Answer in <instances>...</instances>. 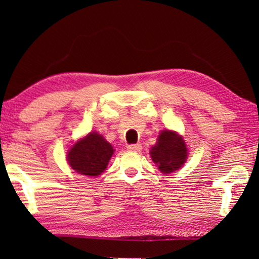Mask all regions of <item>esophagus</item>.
Wrapping results in <instances>:
<instances>
[{"instance_id":"34e87169","label":"esophagus","mask_w":259,"mask_h":259,"mask_svg":"<svg viewBox=\"0 0 259 259\" xmlns=\"http://www.w3.org/2000/svg\"><path fill=\"white\" fill-rule=\"evenodd\" d=\"M126 148H128V151L130 152H140L142 151V145H140V144H131V145L126 146Z\"/></svg>"}]
</instances>
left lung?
Masks as SVG:
<instances>
[{"label": "left lung", "mask_w": 259, "mask_h": 259, "mask_svg": "<svg viewBox=\"0 0 259 259\" xmlns=\"http://www.w3.org/2000/svg\"><path fill=\"white\" fill-rule=\"evenodd\" d=\"M151 157L161 172L170 174L181 168L187 157L186 144L175 131L163 130L151 148Z\"/></svg>", "instance_id": "1"}]
</instances>
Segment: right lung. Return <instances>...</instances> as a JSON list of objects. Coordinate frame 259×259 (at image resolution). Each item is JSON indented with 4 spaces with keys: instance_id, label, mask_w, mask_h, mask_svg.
<instances>
[{
    "instance_id": "obj_1",
    "label": "right lung",
    "mask_w": 259,
    "mask_h": 259,
    "mask_svg": "<svg viewBox=\"0 0 259 259\" xmlns=\"http://www.w3.org/2000/svg\"><path fill=\"white\" fill-rule=\"evenodd\" d=\"M113 153L112 145L102 135L90 133L69 148L67 161L78 174L98 176L106 169Z\"/></svg>"
}]
</instances>
